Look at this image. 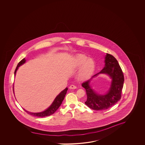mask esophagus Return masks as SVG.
Returning <instances> with one entry per match:
<instances>
[{"label":"esophagus","instance_id":"obj_1","mask_svg":"<svg viewBox=\"0 0 145 145\" xmlns=\"http://www.w3.org/2000/svg\"><path fill=\"white\" fill-rule=\"evenodd\" d=\"M76 86H74V85H71V86H70V87H69V88L70 89H76Z\"/></svg>","mask_w":145,"mask_h":145}]
</instances>
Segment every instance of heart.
I'll return each mask as SVG.
<instances>
[{"label":"heart","instance_id":"obj_1","mask_svg":"<svg viewBox=\"0 0 145 145\" xmlns=\"http://www.w3.org/2000/svg\"><path fill=\"white\" fill-rule=\"evenodd\" d=\"M74 65L76 68L81 67L79 76L82 79L88 78L95 69L94 60L82 54H78L75 57L74 60Z\"/></svg>","mask_w":145,"mask_h":145}]
</instances>
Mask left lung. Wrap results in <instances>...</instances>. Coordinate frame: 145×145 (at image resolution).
I'll return each mask as SVG.
<instances>
[{"mask_svg": "<svg viewBox=\"0 0 145 145\" xmlns=\"http://www.w3.org/2000/svg\"><path fill=\"white\" fill-rule=\"evenodd\" d=\"M105 62V66L103 70L93 75L89 80L82 84V87L86 89L87 95V100L85 104L90 109L96 111L109 109L121 99V92L123 86V73L115 57L107 54ZM101 73H107L112 79L109 91L105 95L96 94L89 86L91 79Z\"/></svg>", "mask_w": 145, "mask_h": 145, "instance_id": "8db88e82", "label": "left lung"}]
</instances>
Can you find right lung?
<instances>
[{"label": "right lung", "instance_id": "obj_1", "mask_svg": "<svg viewBox=\"0 0 145 145\" xmlns=\"http://www.w3.org/2000/svg\"><path fill=\"white\" fill-rule=\"evenodd\" d=\"M25 62H26V59H25V58H24L18 63V64L16 67V69L14 71V75H16V73L18 69V67L22 65L23 64L25 63ZM67 90H68V88H66L64 90H63L62 91L59 93V95H57V97H56V99L52 103V104L50 105V106L48 108V109L44 111L40 112V113H31V112L26 111L25 109L24 110L28 114L31 115L32 116H34L38 117H43L48 116L50 115H52L57 110V109L61 106V105L62 104V102L64 99ZM13 91H14V88H13Z\"/></svg>", "mask_w": 145, "mask_h": 145}]
</instances>
